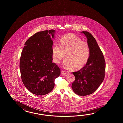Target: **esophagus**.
I'll list each match as a JSON object with an SVG mask.
<instances>
[{
  "label": "esophagus",
  "instance_id": "obj_1",
  "mask_svg": "<svg viewBox=\"0 0 123 123\" xmlns=\"http://www.w3.org/2000/svg\"><path fill=\"white\" fill-rule=\"evenodd\" d=\"M66 72H65V71H62V72H61V74L62 75H66Z\"/></svg>",
  "mask_w": 123,
  "mask_h": 123
}]
</instances>
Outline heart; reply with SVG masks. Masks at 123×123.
Segmentation results:
<instances>
[{"label": "heart", "instance_id": "heart-1", "mask_svg": "<svg viewBox=\"0 0 123 123\" xmlns=\"http://www.w3.org/2000/svg\"><path fill=\"white\" fill-rule=\"evenodd\" d=\"M53 59L55 63L60 62L65 57L63 66L66 68L73 67L78 69L82 68L89 59V45L79 37L72 34L62 37L59 44L55 42L52 47Z\"/></svg>", "mask_w": 123, "mask_h": 123}]
</instances>
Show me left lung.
<instances>
[{
    "mask_svg": "<svg viewBox=\"0 0 123 123\" xmlns=\"http://www.w3.org/2000/svg\"><path fill=\"white\" fill-rule=\"evenodd\" d=\"M81 32L87 39L90 56L84 67L73 73L75 80L72 88L75 94L83 96L94 93L102 83L105 76V62L102 51L93 36L88 31Z\"/></svg>",
    "mask_w": 123,
    "mask_h": 123,
    "instance_id": "obj_1",
    "label": "left lung"
}]
</instances>
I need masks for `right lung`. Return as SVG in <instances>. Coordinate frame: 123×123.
<instances>
[{"instance_id":"1","label":"right lung","mask_w":123,"mask_h":123,"mask_svg":"<svg viewBox=\"0 0 123 123\" xmlns=\"http://www.w3.org/2000/svg\"><path fill=\"white\" fill-rule=\"evenodd\" d=\"M55 30L39 31L25 43L20 60L22 82L29 92L43 95L51 92L55 80L60 75V68L53 63V40Z\"/></svg>"}]
</instances>
